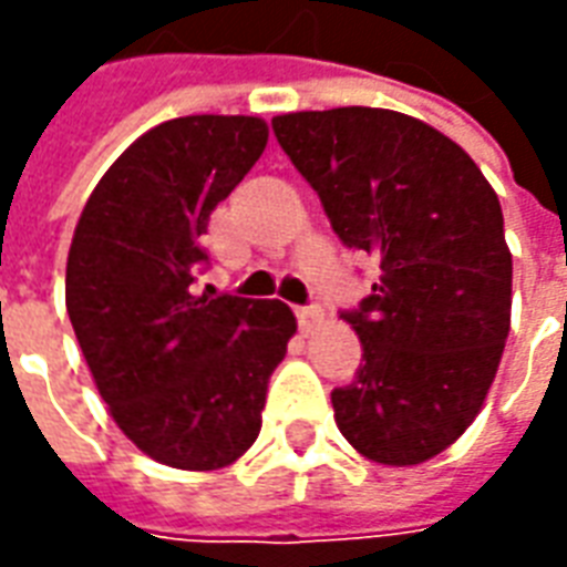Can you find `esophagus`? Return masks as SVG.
I'll use <instances>...</instances> for the list:
<instances>
[{
    "mask_svg": "<svg viewBox=\"0 0 567 567\" xmlns=\"http://www.w3.org/2000/svg\"><path fill=\"white\" fill-rule=\"evenodd\" d=\"M324 321V312L319 307H297V324H300V331L309 333L316 324Z\"/></svg>",
    "mask_w": 567,
    "mask_h": 567,
    "instance_id": "34e87169",
    "label": "esophagus"
}]
</instances>
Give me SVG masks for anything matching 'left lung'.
I'll return each instance as SVG.
<instances>
[{"label": "left lung", "mask_w": 567, "mask_h": 567, "mask_svg": "<svg viewBox=\"0 0 567 567\" xmlns=\"http://www.w3.org/2000/svg\"><path fill=\"white\" fill-rule=\"evenodd\" d=\"M272 133L343 246L380 264L343 312L364 364L331 392L337 427L370 462H427L476 419L511 331L498 194L450 136L389 109L295 112Z\"/></svg>", "instance_id": "1"}]
</instances>
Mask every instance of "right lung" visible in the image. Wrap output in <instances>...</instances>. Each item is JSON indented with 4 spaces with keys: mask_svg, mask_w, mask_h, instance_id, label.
<instances>
[{
    "mask_svg": "<svg viewBox=\"0 0 567 567\" xmlns=\"http://www.w3.org/2000/svg\"><path fill=\"white\" fill-rule=\"evenodd\" d=\"M264 148L260 117H173L109 166L72 236L66 309L84 361L117 427L169 467L215 471L258 440L297 331L282 300L190 291L212 209Z\"/></svg>",
    "mask_w": 567,
    "mask_h": 567,
    "instance_id": "1",
    "label": "right lung"
}]
</instances>
